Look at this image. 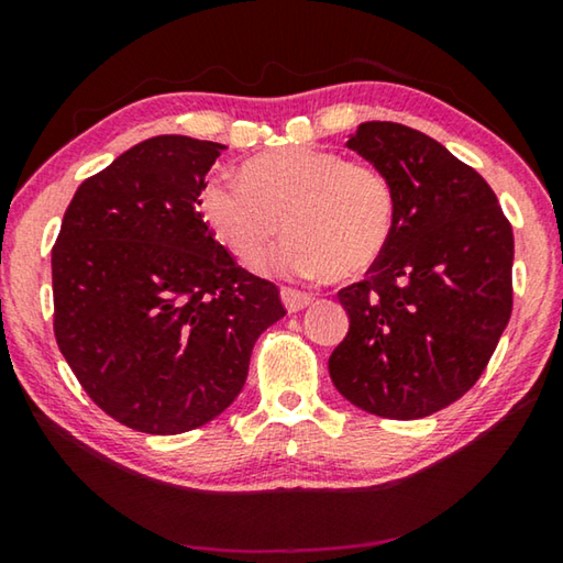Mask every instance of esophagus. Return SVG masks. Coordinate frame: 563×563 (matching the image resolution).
<instances>
[{"label": "esophagus", "mask_w": 563, "mask_h": 563, "mask_svg": "<svg viewBox=\"0 0 563 563\" xmlns=\"http://www.w3.org/2000/svg\"><path fill=\"white\" fill-rule=\"evenodd\" d=\"M280 295H283V302H285V308H288V312H298L302 308H308V305L316 300L312 298V292H302L295 288H283Z\"/></svg>", "instance_id": "34e87169"}]
</instances>
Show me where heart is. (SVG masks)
Segmentation results:
<instances>
[{"label": "heart", "instance_id": "heart-1", "mask_svg": "<svg viewBox=\"0 0 563 563\" xmlns=\"http://www.w3.org/2000/svg\"><path fill=\"white\" fill-rule=\"evenodd\" d=\"M198 208L238 261H263L285 231L275 271L347 280L373 268L389 245L397 190L375 164L300 146L251 158L243 180L208 178Z\"/></svg>", "mask_w": 563, "mask_h": 563}]
</instances>
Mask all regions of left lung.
<instances>
[{
	"instance_id": "left-lung-1",
	"label": "left lung",
	"mask_w": 563,
	"mask_h": 563,
	"mask_svg": "<svg viewBox=\"0 0 563 563\" xmlns=\"http://www.w3.org/2000/svg\"><path fill=\"white\" fill-rule=\"evenodd\" d=\"M347 146L393 178L397 218L367 278L338 292L350 330L330 377L369 415L430 417L470 393L507 328L511 223L487 180L422 131L367 121Z\"/></svg>"
}]
</instances>
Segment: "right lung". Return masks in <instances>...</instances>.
<instances>
[{
  "label": "right lung",
  "mask_w": 563,
  "mask_h": 563,
  "mask_svg": "<svg viewBox=\"0 0 563 563\" xmlns=\"http://www.w3.org/2000/svg\"><path fill=\"white\" fill-rule=\"evenodd\" d=\"M221 151L141 141L84 180L52 247L56 345L84 393L136 432L221 415L255 340L285 316L278 285L238 265L198 211Z\"/></svg>",
  "instance_id": "add662e5"
}]
</instances>
